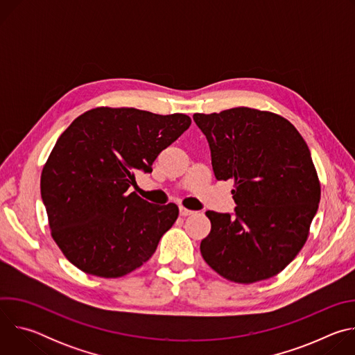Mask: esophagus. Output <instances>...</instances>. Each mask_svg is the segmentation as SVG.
<instances>
[{"instance_id":"obj_1","label":"esophagus","mask_w":355,"mask_h":355,"mask_svg":"<svg viewBox=\"0 0 355 355\" xmlns=\"http://www.w3.org/2000/svg\"><path fill=\"white\" fill-rule=\"evenodd\" d=\"M193 214V211H191V209H188V208H184V207H180V215L181 216H189V215H192Z\"/></svg>"}]
</instances>
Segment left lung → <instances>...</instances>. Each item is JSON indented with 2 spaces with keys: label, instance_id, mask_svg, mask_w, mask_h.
Segmentation results:
<instances>
[{
  "label": "left lung",
  "instance_id": "8db88e82",
  "mask_svg": "<svg viewBox=\"0 0 355 355\" xmlns=\"http://www.w3.org/2000/svg\"><path fill=\"white\" fill-rule=\"evenodd\" d=\"M208 139L216 180H232L236 215L208 211L207 264L227 281L279 274L305 245L320 200L309 147L285 118L247 107L193 114Z\"/></svg>",
  "mask_w": 355,
  "mask_h": 355
}]
</instances>
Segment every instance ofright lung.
Listing matches in <instances>:
<instances>
[{
	"instance_id": "add662e5",
	"label": "right lung",
	"mask_w": 355,
	"mask_h": 355,
	"mask_svg": "<svg viewBox=\"0 0 355 355\" xmlns=\"http://www.w3.org/2000/svg\"><path fill=\"white\" fill-rule=\"evenodd\" d=\"M189 125L184 114L98 107L60 135L43 166L40 193L50 233L73 266L119 278L155 254L178 207L150 204L129 188Z\"/></svg>"
}]
</instances>
